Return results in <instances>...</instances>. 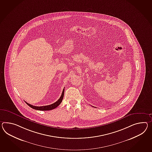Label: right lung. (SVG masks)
Segmentation results:
<instances>
[{"label":"right lung","instance_id":"right-lung-1","mask_svg":"<svg viewBox=\"0 0 152 152\" xmlns=\"http://www.w3.org/2000/svg\"><path fill=\"white\" fill-rule=\"evenodd\" d=\"M64 88L63 89V92L61 94V96L60 97L59 99L56 102V103H54L50 105H45V106H42V107H36V106H34L30 104H28L25 102L26 103L29 107H32V109H36V110H42V111H46V110H50L52 109H54L56 107H58V106H59L60 103H61L62 100L63 99V97H64Z\"/></svg>","mask_w":152,"mask_h":152}]
</instances>
